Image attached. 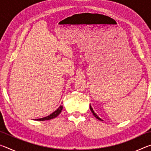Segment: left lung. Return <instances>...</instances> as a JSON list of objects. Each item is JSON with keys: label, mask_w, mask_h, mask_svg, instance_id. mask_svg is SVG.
<instances>
[{"label": "left lung", "mask_w": 151, "mask_h": 151, "mask_svg": "<svg viewBox=\"0 0 151 151\" xmlns=\"http://www.w3.org/2000/svg\"><path fill=\"white\" fill-rule=\"evenodd\" d=\"M90 109H91V112H92V113L93 114V115L96 117V118L98 119V120H99V121H103V120H102L100 117H99L98 116V115H97V114H96V113H94V111H93V108H92V106H91V104H90Z\"/></svg>", "instance_id": "obj_1"}]
</instances>
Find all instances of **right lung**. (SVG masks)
<instances>
[{
    "instance_id": "obj_1",
    "label": "right lung",
    "mask_w": 151,
    "mask_h": 151,
    "mask_svg": "<svg viewBox=\"0 0 151 151\" xmlns=\"http://www.w3.org/2000/svg\"><path fill=\"white\" fill-rule=\"evenodd\" d=\"M63 108V105H60L58 108L56 110L55 112H53L52 114H50V115H48L47 116H45V117H43V118L41 119H35L36 121H45V120H50V119H54L55 117H57L58 114H59L61 111H62Z\"/></svg>"
}]
</instances>
